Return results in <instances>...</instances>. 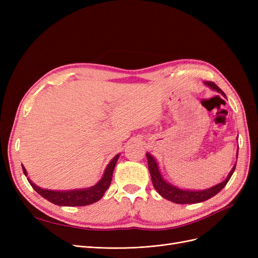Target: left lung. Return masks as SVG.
<instances>
[{"mask_svg":"<svg viewBox=\"0 0 258 258\" xmlns=\"http://www.w3.org/2000/svg\"><path fill=\"white\" fill-rule=\"evenodd\" d=\"M205 84L211 89L220 92L223 96H225L222 89L218 88L214 83L205 82ZM238 151H239V147L237 148V158H238ZM146 158H147V163H148V170H150L151 177H152V183H153V186L156 189V191H157L161 197H163L169 201H172V202H174V204H178V205L199 204V202L206 201L210 198H212L217 192H220L226 186V184L228 183L232 173L235 172V169H236V163H235V166H233L232 169L230 170V172L227 175V177H226L222 183L216 184L215 186L210 187V188L201 189V190L183 189V188H179V187H177V186L170 184L169 182L166 181L165 178L162 177V174L159 170L157 161H156V159L148 152L146 153Z\"/></svg>","mask_w":258,"mask_h":258,"instance_id":"obj_1","label":"left lung"}]
</instances>
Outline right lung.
Listing matches in <instances>:
<instances>
[{
	"instance_id": "obj_1",
	"label": "right lung",
	"mask_w": 258,
	"mask_h": 258,
	"mask_svg": "<svg viewBox=\"0 0 258 258\" xmlns=\"http://www.w3.org/2000/svg\"><path fill=\"white\" fill-rule=\"evenodd\" d=\"M119 158V154H117L115 157L108 162L106 166L104 173L101 177L100 181L91 187L87 188H81V189H70V190H52L47 188H42V187L34 184L31 179L28 177V181L30 185L33 187L34 190L41 195L43 198L52 202L53 205L61 206V207H82V206H88L92 205L95 202L99 201L103 197L104 192L110 187L112 182L113 171L116 166V162ZM22 166L23 173L27 176V170Z\"/></svg>"
}]
</instances>
